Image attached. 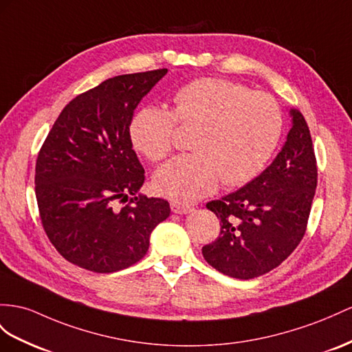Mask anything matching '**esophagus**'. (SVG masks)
I'll return each instance as SVG.
<instances>
[{
	"mask_svg": "<svg viewBox=\"0 0 352 352\" xmlns=\"http://www.w3.org/2000/svg\"><path fill=\"white\" fill-rule=\"evenodd\" d=\"M170 210H173V212H175V214H187V212L193 211L192 206L179 204V202H170Z\"/></svg>",
	"mask_w": 352,
	"mask_h": 352,
	"instance_id": "obj_1",
	"label": "esophagus"
}]
</instances>
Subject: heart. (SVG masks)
<instances>
[{"instance_id": "obj_1", "label": "heart", "mask_w": 352, "mask_h": 352, "mask_svg": "<svg viewBox=\"0 0 352 352\" xmlns=\"http://www.w3.org/2000/svg\"><path fill=\"white\" fill-rule=\"evenodd\" d=\"M178 124L195 128L193 153L169 160L153 179L156 193L192 204L212 193L223 179L239 186L256 178L275 153L284 119L275 99L230 80L202 77L174 95V110L148 105L133 116V146L151 162L174 147Z\"/></svg>"}]
</instances>
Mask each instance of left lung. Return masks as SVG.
I'll return each instance as SVG.
<instances>
[{"instance_id": "obj_1", "label": "left lung", "mask_w": 352, "mask_h": 352, "mask_svg": "<svg viewBox=\"0 0 352 352\" xmlns=\"http://www.w3.org/2000/svg\"><path fill=\"white\" fill-rule=\"evenodd\" d=\"M283 150L253 182L206 204L220 220V236L202 247L206 263L238 278H257L281 265L308 226L318 168L311 132L300 111Z\"/></svg>"}]
</instances>
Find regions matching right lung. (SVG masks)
Listing matches in <instances>:
<instances>
[{
	"mask_svg": "<svg viewBox=\"0 0 352 352\" xmlns=\"http://www.w3.org/2000/svg\"><path fill=\"white\" fill-rule=\"evenodd\" d=\"M166 73L117 76L80 94L44 140L35 196L44 232L69 263L96 274L129 267L169 217L168 201L135 196L146 175L129 132L135 108Z\"/></svg>",
	"mask_w": 352,
	"mask_h": 352,
	"instance_id": "obj_1",
	"label": "right lung"
}]
</instances>
